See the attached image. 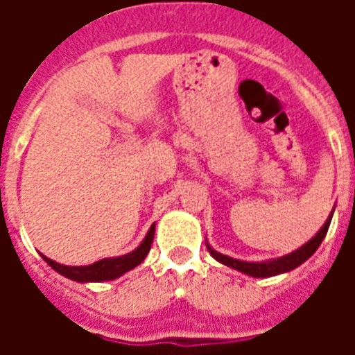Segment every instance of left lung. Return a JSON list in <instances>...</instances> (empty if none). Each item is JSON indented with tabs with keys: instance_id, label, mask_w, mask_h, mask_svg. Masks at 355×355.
Instances as JSON below:
<instances>
[{
	"instance_id": "8db88e82",
	"label": "left lung",
	"mask_w": 355,
	"mask_h": 355,
	"mask_svg": "<svg viewBox=\"0 0 355 355\" xmlns=\"http://www.w3.org/2000/svg\"><path fill=\"white\" fill-rule=\"evenodd\" d=\"M331 216H334V211H331L330 217L326 219L322 228H320L319 232L315 234L306 245L297 248L295 252L282 256V258L267 259V261H241V259H234L230 258V256H225V254L217 252V250H214L208 243H206V248H208V252H210L219 263L227 265V267H232V269L239 270V272H245V275L248 276H254V278H269V276H276L282 275V272H289V270L297 269L298 265H302L309 256H313V252L319 248V245L326 237L328 228H330Z\"/></svg>"
}]
</instances>
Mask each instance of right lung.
I'll return each mask as SVG.
<instances>
[{"label": "right lung", "mask_w": 355, "mask_h": 355, "mask_svg": "<svg viewBox=\"0 0 355 355\" xmlns=\"http://www.w3.org/2000/svg\"><path fill=\"white\" fill-rule=\"evenodd\" d=\"M153 237H155V225L149 228L147 236L144 237V241L136 250L119 256V258H105L99 259L96 263L92 265H83V267H69V265H62L53 261L47 256L42 254V258L46 259L47 265H51V269H55L58 275L66 276L69 280L75 282H107V280H116L121 275H125L127 270L138 267L145 259V256L149 254L150 245H153Z\"/></svg>", "instance_id": "obj_1"}]
</instances>
